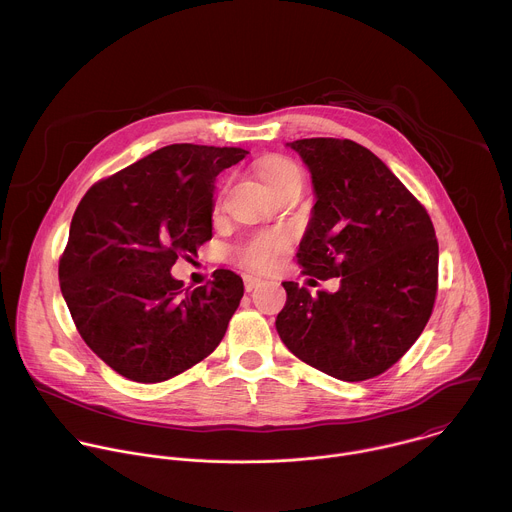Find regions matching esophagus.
Here are the masks:
<instances>
[{
    "label": "esophagus",
    "instance_id": "1",
    "mask_svg": "<svg viewBox=\"0 0 512 512\" xmlns=\"http://www.w3.org/2000/svg\"><path fill=\"white\" fill-rule=\"evenodd\" d=\"M260 284H262V280H260V278H254V276H244V288H246V292H252V290H256Z\"/></svg>",
    "mask_w": 512,
    "mask_h": 512
}]
</instances>
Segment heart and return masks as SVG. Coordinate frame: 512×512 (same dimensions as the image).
Masks as SVG:
<instances>
[{
	"instance_id": "1",
	"label": "heart",
	"mask_w": 512,
	"mask_h": 512,
	"mask_svg": "<svg viewBox=\"0 0 512 512\" xmlns=\"http://www.w3.org/2000/svg\"><path fill=\"white\" fill-rule=\"evenodd\" d=\"M256 173L268 191L284 183L290 175L299 173L290 159L282 155H266L256 163ZM290 250V238L284 232H266L238 248V260L252 270H272L280 258Z\"/></svg>"
}]
</instances>
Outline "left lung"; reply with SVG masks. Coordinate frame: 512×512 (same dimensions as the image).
Wrapping results in <instances>:
<instances>
[{"instance_id": "8db88e82", "label": "left lung", "mask_w": 512, "mask_h": 512, "mask_svg": "<svg viewBox=\"0 0 512 512\" xmlns=\"http://www.w3.org/2000/svg\"><path fill=\"white\" fill-rule=\"evenodd\" d=\"M315 205L297 250L305 276L341 278L335 293L284 282L276 329L293 355L333 378L368 380L422 335L438 293V240L428 211L366 147L295 140Z\"/></svg>"}]
</instances>
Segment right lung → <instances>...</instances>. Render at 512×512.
Segmentation results:
<instances>
[{
	"instance_id": "1",
	"label": "right lung",
	"mask_w": 512,
	"mask_h": 512,
	"mask_svg": "<svg viewBox=\"0 0 512 512\" xmlns=\"http://www.w3.org/2000/svg\"><path fill=\"white\" fill-rule=\"evenodd\" d=\"M242 147L173 144L94 183L59 260L61 292L84 343L134 382H163L219 347L244 284L230 270L185 290L171 276L213 238V195Z\"/></svg>"
}]
</instances>
